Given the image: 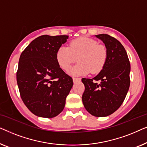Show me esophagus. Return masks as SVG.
I'll return each mask as SVG.
<instances>
[{
	"mask_svg": "<svg viewBox=\"0 0 147 147\" xmlns=\"http://www.w3.org/2000/svg\"><path fill=\"white\" fill-rule=\"evenodd\" d=\"M81 80V78H73V81L74 83L75 82H79Z\"/></svg>",
	"mask_w": 147,
	"mask_h": 147,
	"instance_id": "34e87169",
	"label": "esophagus"
}]
</instances>
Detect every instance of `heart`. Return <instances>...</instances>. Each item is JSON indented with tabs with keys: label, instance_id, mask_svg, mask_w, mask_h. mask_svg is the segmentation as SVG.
Listing matches in <instances>:
<instances>
[{
	"label": "heart",
	"instance_id": "heart-1",
	"mask_svg": "<svg viewBox=\"0 0 147 147\" xmlns=\"http://www.w3.org/2000/svg\"><path fill=\"white\" fill-rule=\"evenodd\" d=\"M107 57L106 46L88 37L72 40L69 47L61 46L56 54L58 63L64 71H68L78 59L79 63L70 71L74 76L86 75L90 71L92 74H98L105 65Z\"/></svg>",
	"mask_w": 147,
	"mask_h": 147
}]
</instances>
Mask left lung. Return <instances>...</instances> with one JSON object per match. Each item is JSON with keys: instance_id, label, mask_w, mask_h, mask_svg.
Listing matches in <instances>:
<instances>
[{"instance_id": "1", "label": "left lung", "mask_w": 147, "mask_h": 147, "mask_svg": "<svg viewBox=\"0 0 147 147\" xmlns=\"http://www.w3.org/2000/svg\"><path fill=\"white\" fill-rule=\"evenodd\" d=\"M96 36L107 47L108 57L98 75L93 79H82L85 86L82 102L92 115L104 117L116 111L125 99L130 84V63L125 49L117 39L107 34Z\"/></svg>"}]
</instances>
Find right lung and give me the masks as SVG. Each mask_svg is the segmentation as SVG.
Returning a JSON list of instances; mask_svg holds the SVG:
<instances>
[{
  "label": "right lung",
  "instance_id": "add662e5",
  "mask_svg": "<svg viewBox=\"0 0 147 147\" xmlns=\"http://www.w3.org/2000/svg\"><path fill=\"white\" fill-rule=\"evenodd\" d=\"M67 35H41L22 52L17 71L20 96L32 113L53 118L63 111L73 80L59 67L56 54Z\"/></svg>",
  "mask_w": 147,
  "mask_h": 147
}]
</instances>
